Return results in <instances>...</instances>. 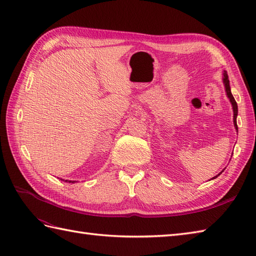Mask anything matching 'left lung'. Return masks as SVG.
Returning <instances> with one entry per match:
<instances>
[{"label":"left lung","mask_w":256,"mask_h":256,"mask_svg":"<svg viewBox=\"0 0 256 256\" xmlns=\"http://www.w3.org/2000/svg\"><path fill=\"white\" fill-rule=\"evenodd\" d=\"M224 77H222V80H224V89H226V96L229 98V100H230V102H231V104H232V108H233V124H234V128H236V132H238V125H236V116H238V104H236V100H234V98H233V96H232V94H231V89H230V81H229V77H228V74H226V70H224ZM222 170V172H224ZM222 172H220V174H218V175L216 176H214V178H211V179H214V178H216L218 176H220L221 174H222Z\"/></svg>","instance_id":"left-lung-1"}]
</instances>
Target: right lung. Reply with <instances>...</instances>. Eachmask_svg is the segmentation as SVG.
<instances>
[{
  "label": "right lung",
  "mask_w": 256,
  "mask_h": 256,
  "mask_svg": "<svg viewBox=\"0 0 256 256\" xmlns=\"http://www.w3.org/2000/svg\"><path fill=\"white\" fill-rule=\"evenodd\" d=\"M62 180H64V182H72V184H74V182H76L74 180H67V179H66V180H64V179H62Z\"/></svg>",
  "instance_id": "obj_1"
}]
</instances>
